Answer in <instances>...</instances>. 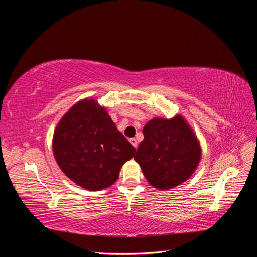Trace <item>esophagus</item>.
Instances as JSON below:
<instances>
[{"label":"esophagus","instance_id":"obj_1","mask_svg":"<svg viewBox=\"0 0 257 257\" xmlns=\"http://www.w3.org/2000/svg\"><path fill=\"white\" fill-rule=\"evenodd\" d=\"M130 143H131L132 145H133V146H134L135 148L137 147V144H138V143H137V141H136V139H135V138H130Z\"/></svg>","mask_w":257,"mask_h":257}]
</instances>
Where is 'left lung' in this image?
Wrapping results in <instances>:
<instances>
[{
    "mask_svg": "<svg viewBox=\"0 0 257 257\" xmlns=\"http://www.w3.org/2000/svg\"><path fill=\"white\" fill-rule=\"evenodd\" d=\"M143 133L144 141L134 159L152 186L164 191L173 189L194 174L201 159V148L181 114L148 121Z\"/></svg>",
    "mask_w": 257,
    "mask_h": 257,
    "instance_id": "left-lung-1",
    "label": "left lung"
}]
</instances>
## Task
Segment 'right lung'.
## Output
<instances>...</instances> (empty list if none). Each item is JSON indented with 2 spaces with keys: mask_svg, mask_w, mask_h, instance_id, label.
<instances>
[{
  "mask_svg": "<svg viewBox=\"0 0 257 257\" xmlns=\"http://www.w3.org/2000/svg\"><path fill=\"white\" fill-rule=\"evenodd\" d=\"M52 149L62 172L89 191L109 188L135 153L106 108L94 98L79 100L62 116L54 130Z\"/></svg>",
  "mask_w": 257,
  "mask_h": 257,
  "instance_id": "right-lung-1",
  "label": "right lung"
}]
</instances>
